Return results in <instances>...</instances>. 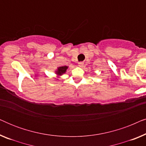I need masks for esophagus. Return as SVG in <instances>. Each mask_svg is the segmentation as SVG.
Listing matches in <instances>:
<instances>
[{
    "label": "esophagus",
    "instance_id": "esophagus-1",
    "mask_svg": "<svg viewBox=\"0 0 146 146\" xmlns=\"http://www.w3.org/2000/svg\"><path fill=\"white\" fill-rule=\"evenodd\" d=\"M83 65H84L83 62H78V66H79L80 67H82Z\"/></svg>",
    "mask_w": 146,
    "mask_h": 146
}]
</instances>
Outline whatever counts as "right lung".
I'll return each instance as SVG.
<instances>
[{
  "mask_svg": "<svg viewBox=\"0 0 146 146\" xmlns=\"http://www.w3.org/2000/svg\"><path fill=\"white\" fill-rule=\"evenodd\" d=\"M68 66H60L59 68H58L57 70L56 71V74L58 76H61L66 72Z\"/></svg>",
  "mask_w": 146,
  "mask_h": 146,
  "instance_id": "add662e5",
  "label": "right lung"
}]
</instances>
